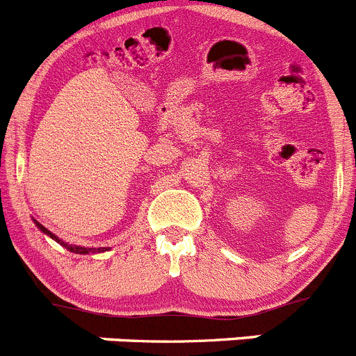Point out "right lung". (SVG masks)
I'll return each instance as SVG.
<instances>
[{"instance_id": "obj_1", "label": "right lung", "mask_w": 356, "mask_h": 356, "mask_svg": "<svg viewBox=\"0 0 356 356\" xmlns=\"http://www.w3.org/2000/svg\"><path fill=\"white\" fill-rule=\"evenodd\" d=\"M35 223H36V225H38V229H40V231L43 232V234L50 236V238H52L54 241H57V243H59V245H63L64 248H66V250H70V252H73V253H80V255H89V253H99V252H106V248H83V246H76V245H67V243H64L63 239H59V238H57V236H54L52 232H50V231H47V229H45V227L42 225V223H38V222H36V220H35Z\"/></svg>"}]
</instances>
